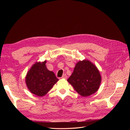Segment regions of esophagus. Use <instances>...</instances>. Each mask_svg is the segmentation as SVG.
<instances>
[{"mask_svg": "<svg viewBox=\"0 0 130 130\" xmlns=\"http://www.w3.org/2000/svg\"><path fill=\"white\" fill-rule=\"evenodd\" d=\"M61 78H64V79H67V76L66 75V74H64L63 75V76H62V77H61Z\"/></svg>", "mask_w": 130, "mask_h": 130, "instance_id": "obj_1", "label": "esophagus"}]
</instances>
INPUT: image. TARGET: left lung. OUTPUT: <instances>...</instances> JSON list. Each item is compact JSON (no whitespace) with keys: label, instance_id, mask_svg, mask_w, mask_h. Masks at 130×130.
I'll use <instances>...</instances> for the list:
<instances>
[{"label":"left lung","instance_id":"1","mask_svg":"<svg viewBox=\"0 0 130 130\" xmlns=\"http://www.w3.org/2000/svg\"><path fill=\"white\" fill-rule=\"evenodd\" d=\"M67 81L80 95L87 97L99 89L101 77L96 67L91 62L85 60L77 63Z\"/></svg>","mask_w":130,"mask_h":130}]
</instances>
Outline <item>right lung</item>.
Listing matches in <instances>:
<instances>
[{
	"label": "right lung",
	"instance_id": "obj_1",
	"mask_svg": "<svg viewBox=\"0 0 130 130\" xmlns=\"http://www.w3.org/2000/svg\"><path fill=\"white\" fill-rule=\"evenodd\" d=\"M46 62L35 63L25 77L27 88L38 96L45 95L58 80L54 73L47 69Z\"/></svg>",
	"mask_w": 130,
	"mask_h": 130
}]
</instances>
